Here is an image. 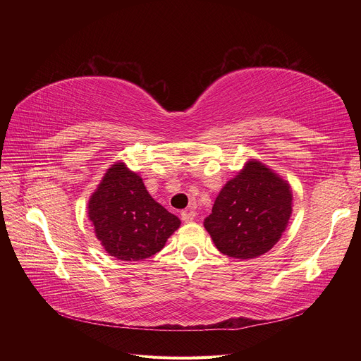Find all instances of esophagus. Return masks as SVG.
<instances>
[{"mask_svg":"<svg viewBox=\"0 0 361 361\" xmlns=\"http://www.w3.org/2000/svg\"><path fill=\"white\" fill-rule=\"evenodd\" d=\"M181 219H183V222H185V224H188V222H192L193 219H195V214L193 212H181Z\"/></svg>","mask_w":361,"mask_h":361,"instance_id":"34e87169","label":"esophagus"}]
</instances>
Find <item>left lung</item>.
<instances>
[{
	"mask_svg": "<svg viewBox=\"0 0 361 361\" xmlns=\"http://www.w3.org/2000/svg\"><path fill=\"white\" fill-rule=\"evenodd\" d=\"M291 214L290 183L262 161L249 159L221 188L203 225L221 253L255 259L279 241Z\"/></svg>",
	"mask_w": 361,
	"mask_h": 361,
	"instance_id": "8db88e82",
	"label": "left lung"
}]
</instances>
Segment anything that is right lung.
Wrapping results in <instances>:
<instances>
[{"label": "right lung", "mask_w": 361, "mask_h": 361, "mask_svg": "<svg viewBox=\"0 0 361 361\" xmlns=\"http://www.w3.org/2000/svg\"><path fill=\"white\" fill-rule=\"evenodd\" d=\"M87 216L101 245L120 260H143L164 249L181 221L146 190L124 162L112 164L87 202Z\"/></svg>", "instance_id": "right-lung-1"}]
</instances>
